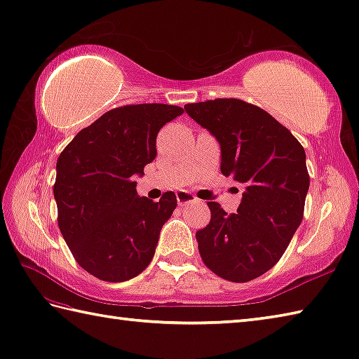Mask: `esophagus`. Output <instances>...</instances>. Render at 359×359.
<instances>
[{
    "label": "esophagus",
    "mask_w": 359,
    "mask_h": 359,
    "mask_svg": "<svg viewBox=\"0 0 359 359\" xmlns=\"http://www.w3.org/2000/svg\"><path fill=\"white\" fill-rule=\"evenodd\" d=\"M177 200H178L180 206H186V204L194 203L196 198H195V196H194L192 194L184 192V190H182V192H178V194H177Z\"/></svg>",
    "instance_id": "1"
}]
</instances>
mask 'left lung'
<instances>
[{
  "label": "left lung",
  "mask_w": 359,
  "mask_h": 359,
  "mask_svg": "<svg viewBox=\"0 0 359 359\" xmlns=\"http://www.w3.org/2000/svg\"><path fill=\"white\" fill-rule=\"evenodd\" d=\"M186 113L220 144L224 177L245 186L236 214L209 201L210 222L196 232L201 259L229 282H250L280 260L304 218L310 175L305 150L260 107L240 99L187 104Z\"/></svg>",
  "instance_id": "1"
}]
</instances>
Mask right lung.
<instances>
[{
	"label": "right lung",
	"mask_w": 359,
	"mask_h": 359,
	"mask_svg": "<svg viewBox=\"0 0 359 359\" xmlns=\"http://www.w3.org/2000/svg\"><path fill=\"white\" fill-rule=\"evenodd\" d=\"M182 113L165 104L109 109L80 130L58 156V228L76 262L97 279H133L155 255L177 195L165 192L158 203L141 198L133 180L156 158L158 131Z\"/></svg>",
	"instance_id": "obj_1"
}]
</instances>
